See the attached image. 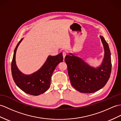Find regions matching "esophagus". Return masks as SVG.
Listing matches in <instances>:
<instances>
[{
    "instance_id": "1",
    "label": "esophagus",
    "mask_w": 121,
    "mask_h": 121,
    "mask_svg": "<svg viewBox=\"0 0 121 121\" xmlns=\"http://www.w3.org/2000/svg\"><path fill=\"white\" fill-rule=\"evenodd\" d=\"M67 55V52H66V51H63V57H64V58L65 57V56H66Z\"/></svg>"
}]
</instances>
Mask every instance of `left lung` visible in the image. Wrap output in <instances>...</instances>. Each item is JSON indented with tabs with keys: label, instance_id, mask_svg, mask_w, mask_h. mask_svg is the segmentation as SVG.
<instances>
[{
	"label": "left lung",
	"instance_id": "obj_1",
	"mask_svg": "<svg viewBox=\"0 0 121 121\" xmlns=\"http://www.w3.org/2000/svg\"><path fill=\"white\" fill-rule=\"evenodd\" d=\"M104 46L105 54L99 67H91L82 58L72 53L66 55L65 61L67 65L71 84L82 93H93L105 86L110 78L111 71V53L104 38L100 36Z\"/></svg>",
	"mask_w": 121,
	"mask_h": 121
}]
</instances>
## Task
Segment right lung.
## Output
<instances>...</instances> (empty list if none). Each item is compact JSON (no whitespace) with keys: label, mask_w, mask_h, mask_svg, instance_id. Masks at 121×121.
Segmentation results:
<instances>
[{"label":"right lung","mask_w":121,"mask_h":121,"mask_svg":"<svg viewBox=\"0 0 121 121\" xmlns=\"http://www.w3.org/2000/svg\"><path fill=\"white\" fill-rule=\"evenodd\" d=\"M23 39L20 40L14 50L11 64V71L16 85L23 92L32 95H39L48 90L51 84V76L57 65L62 62V53L56 56H49L46 62L37 71L30 75L23 74L18 70L15 62L17 47Z\"/></svg>","instance_id":"add662e5"}]
</instances>
